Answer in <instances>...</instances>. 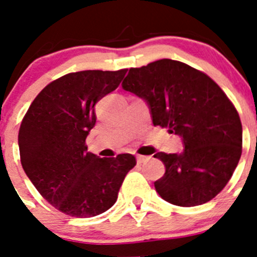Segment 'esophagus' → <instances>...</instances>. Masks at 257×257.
I'll return each instance as SVG.
<instances>
[{
	"instance_id": "34e87169",
	"label": "esophagus",
	"mask_w": 257,
	"mask_h": 257,
	"mask_svg": "<svg viewBox=\"0 0 257 257\" xmlns=\"http://www.w3.org/2000/svg\"><path fill=\"white\" fill-rule=\"evenodd\" d=\"M149 158H151V157H148V156H136V160H138V163H143V162H144V161L149 160Z\"/></svg>"
}]
</instances>
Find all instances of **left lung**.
Instances as JSON below:
<instances>
[{"instance_id":"obj_1","label":"left lung","mask_w":257,"mask_h":257,"mask_svg":"<svg viewBox=\"0 0 257 257\" xmlns=\"http://www.w3.org/2000/svg\"><path fill=\"white\" fill-rule=\"evenodd\" d=\"M122 87L147 100L154 126L183 138L181 153L154 154L166 166L154 181L158 194L181 207L215 198L242 154V123L225 92L206 73L171 59L130 68Z\"/></svg>"}]
</instances>
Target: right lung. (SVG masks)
<instances>
[{"label": "right lung", "instance_id": "right-lung-1", "mask_svg": "<svg viewBox=\"0 0 257 257\" xmlns=\"http://www.w3.org/2000/svg\"><path fill=\"white\" fill-rule=\"evenodd\" d=\"M127 69L81 70L50 82L36 96L19 128L20 162L40 194L73 217H92L117 201L135 156L100 158L86 138L96 122L95 104L119 86Z\"/></svg>", "mask_w": 257, "mask_h": 257}]
</instances>
